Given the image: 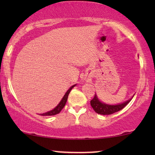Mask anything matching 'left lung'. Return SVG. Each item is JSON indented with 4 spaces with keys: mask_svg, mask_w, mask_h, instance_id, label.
I'll return each mask as SVG.
<instances>
[{
    "mask_svg": "<svg viewBox=\"0 0 155 155\" xmlns=\"http://www.w3.org/2000/svg\"><path fill=\"white\" fill-rule=\"evenodd\" d=\"M130 100L131 99L126 101V102L120 104L109 105L107 104L101 102L98 98H97L96 94H95L94 98L90 101V104L96 113L101 114V115H110V114H114L121 110L122 109H124L130 102Z\"/></svg>",
    "mask_w": 155,
    "mask_h": 155,
    "instance_id": "1",
    "label": "left lung"
}]
</instances>
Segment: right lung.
<instances>
[{
    "instance_id": "obj_1",
    "label": "right lung",
    "mask_w": 155,
    "mask_h": 155,
    "mask_svg": "<svg viewBox=\"0 0 155 155\" xmlns=\"http://www.w3.org/2000/svg\"><path fill=\"white\" fill-rule=\"evenodd\" d=\"M75 86V84H74V85L72 86L71 87H70L69 90L67 91L66 93H65L64 97H63L62 100L60 101V103L58 104V106H57V107L55 108V109H54L53 110H51V111H50L48 112H46V113H45V114H40V115H41V116H54V115H56V114L60 113L61 110H62L63 109V107H65V104H66L68 97V94H69L70 92H71L72 89H73V87H74Z\"/></svg>"
}]
</instances>
